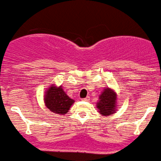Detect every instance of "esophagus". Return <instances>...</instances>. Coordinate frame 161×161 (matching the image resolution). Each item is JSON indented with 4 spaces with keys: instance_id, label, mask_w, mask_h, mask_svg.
Instances as JSON below:
<instances>
[{
    "instance_id": "obj_1",
    "label": "esophagus",
    "mask_w": 161,
    "mask_h": 161,
    "mask_svg": "<svg viewBox=\"0 0 161 161\" xmlns=\"http://www.w3.org/2000/svg\"><path fill=\"white\" fill-rule=\"evenodd\" d=\"M82 100H83V101H86V102H88L89 100H90V97H89V96H87V97L84 98V99H83Z\"/></svg>"
}]
</instances>
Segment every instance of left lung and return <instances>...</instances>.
Returning a JSON list of instances; mask_svg holds the SVG:
<instances>
[{"label": "left lung", "mask_w": 161, "mask_h": 161, "mask_svg": "<svg viewBox=\"0 0 161 161\" xmlns=\"http://www.w3.org/2000/svg\"><path fill=\"white\" fill-rule=\"evenodd\" d=\"M118 95L114 89L105 87L96 103L98 112L103 116L108 117L118 111Z\"/></svg>", "instance_id": "obj_1"}]
</instances>
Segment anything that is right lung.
Wrapping results in <instances>:
<instances>
[{
    "label": "right lung",
    "mask_w": 161,
    "mask_h": 161,
    "mask_svg": "<svg viewBox=\"0 0 161 161\" xmlns=\"http://www.w3.org/2000/svg\"><path fill=\"white\" fill-rule=\"evenodd\" d=\"M43 96L46 107L54 114H66L75 103V100L71 99L64 91L62 85L58 86L54 84L50 85Z\"/></svg>",
    "instance_id": "add662e5"
}]
</instances>
